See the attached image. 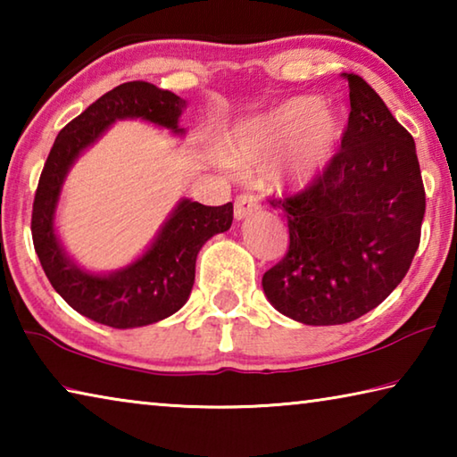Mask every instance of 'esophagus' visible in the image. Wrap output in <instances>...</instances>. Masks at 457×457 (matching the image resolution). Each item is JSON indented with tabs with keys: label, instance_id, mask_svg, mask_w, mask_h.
Masks as SVG:
<instances>
[{
	"label": "esophagus",
	"instance_id": "esophagus-1",
	"mask_svg": "<svg viewBox=\"0 0 457 457\" xmlns=\"http://www.w3.org/2000/svg\"><path fill=\"white\" fill-rule=\"evenodd\" d=\"M258 210H260V204H258L256 197H253V195H239V197L236 199L234 218H236L237 221H242V220H245V218H250V215L258 213Z\"/></svg>",
	"mask_w": 457,
	"mask_h": 457
}]
</instances>
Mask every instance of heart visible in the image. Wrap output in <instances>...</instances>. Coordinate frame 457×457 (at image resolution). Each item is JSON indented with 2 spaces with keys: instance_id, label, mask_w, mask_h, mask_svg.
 Here are the masks:
<instances>
[{
  "instance_id": "1",
  "label": "heart",
  "mask_w": 457,
  "mask_h": 457,
  "mask_svg": "<svg viewBox=\"0 0 457 457\" xmlns=\"http://www.w3.org/2000/svg\"><path fill=\"white\" fill-rule=\"evenodd\" d=\"M346 120L319 96H292L244 120L228 137L226 154L236 169H262L270 187L298 193L319 183L335 163Z\"/></svg>"
}]
</instances>
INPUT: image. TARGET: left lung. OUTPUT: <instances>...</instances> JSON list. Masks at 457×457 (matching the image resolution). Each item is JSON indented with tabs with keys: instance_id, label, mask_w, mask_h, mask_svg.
I'll list each match as a JSON object with an SVG mask.
<instances>
[{
	"instance_id": "8db88e82",
	"label": "left lung",
	"mask_w": 457,
	"mask_h": 457,
	"mask_svg": "<svg viewBox=\"0 0 457 457\" xmlns=\"http://www.w3.org/2000/svg\"><path fill=\"white\" fill-rule=\"evenodd\" d=\"M335 163L311 189L270 199L288 218L290 245L262 278L278 312L312 327L373 311L403 280L425 213L415 141L357 74Z\"/></svg>"
}]
</instances>
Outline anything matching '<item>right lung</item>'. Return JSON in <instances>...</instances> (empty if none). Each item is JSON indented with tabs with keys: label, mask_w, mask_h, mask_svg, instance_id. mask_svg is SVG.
<instances>
[{
	"label": "right lung",
	"mask_w": 457,
	"mask_h": 457,
	"mask_svg": "<svg viewBox=\"0 0 457 457\" xmlns=\"http://www.w3.org/2000/svg\"><path fill=\"white\" fill-rule=\"evenodd\" d=\"M187 103L149 82H125L100 96L60 130L37 183L32 237L40 264L62 298L76 312L112 328L159 322L187 303L195 282V260L207 239L223 234L234 220V205H201L181 199L141 258L108 274L80 268L56 236L62 185L76 159L103 137L114 120L143 119L185 135L179 117Z\"/></svg>",
	"instance_id": "right-lung-1"
}]
</instances>
